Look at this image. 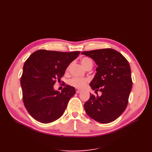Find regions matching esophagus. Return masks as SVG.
Instances as JSON below:
<instances>
[{"label": "esophagus", "instance_id": "1", "mask_svg": "<svg viewBox=\"0 0 152 152\" xmlns=\"http://www.w3.org/2000/svg\"><path fill=\"white\" fill-rule=\"evenodd\" d=\"M80 92H81L80 90H79V89H76V93H80Z\"/></svg>", "mask_w": 152, "mask_h": 152}]
</instances>
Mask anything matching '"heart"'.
<instances>
[{"label":"heart","mask_w":152,"mask_h":152,"mask_svg":"<svg viewBox=\"0 0 152 152\" xmlns=\"http://www.w3.org/2000/svg\"><path fill=\"white\" fill-rule=\"evenodd\" d=\"M81 63L85 68L89 65H93V61L89 58H83L81 59ZM70 65L67 67L66 70L70 69ZM89 80L86 79H79V78H73L68 81V84L75 87L76 89H82L86 86Z\"/></svg>","instance_id":"obj_1"}]
</instances>
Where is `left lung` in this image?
Masks as SVG:
<instances>
[{
    "mask_svg": "<svg viewBox=\"0 0 152 152\" xmlns=\"http://www.w3.org/2000/svg\"><path fill=\"white\" fill-rule=\"evenodd\" d=\"M97 65L96 73L90 86L95 93L90 94L84 103L87 114L94 121L102 124L112 122L120 117L127 106L132 81L129 63L122 54L113 49L84 51Z\"/></svg>",
    "mask_w": 152,
    "mask_h": 152,
    "instance_id": "1",
    "label": "left lung"
}]
</instances>
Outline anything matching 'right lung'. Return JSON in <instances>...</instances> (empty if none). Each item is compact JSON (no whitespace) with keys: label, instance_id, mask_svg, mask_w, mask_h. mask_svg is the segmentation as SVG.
<instances>
[{"label":"right lung","instance_id":"right-lung-1","mask_svg":"<svg viewBox=\"0 0 152 152\" xmlns=\"http://www.w3.org/2000/svg\"><path fill=\"white\" fill-rule=\"evenodd\" d=\"M80 53L40 49L26 59L20 81L23 100L35 120L48 124L63 115L75 89L66 85L59 93L54 90L53 86L57 80H60L66 68Z\"/></svg>","mask_w":152,"mask_h":152}]
</instances>
